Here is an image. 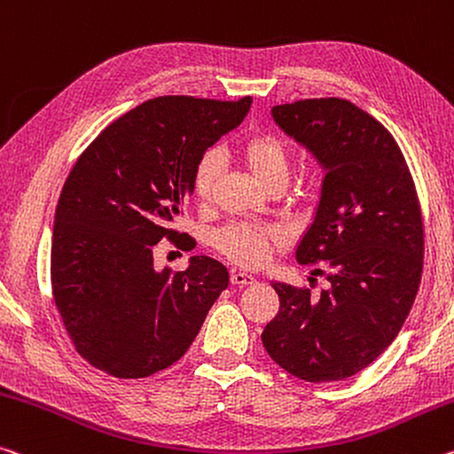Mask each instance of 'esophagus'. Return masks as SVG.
Segmentation results:
<instances>
[{
    "label": "esophagus",
    "mask_w": 454,
    "mask_h": 454,
    "mask_svg": "<svg viewBox=\"0 0 454 454\" xmlns=\"http://www.w3.org/2000/svg\"><path fill=\"white\" fill-rule=\"evenodd\" d=\"M230 280H232V285L236 286H247V285L256 283V278L253 275H248V272H242V270H232Z\"/></svg>",
    "instance_id": "34e87169"
}]
</instances>
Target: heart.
Wrapping results in <instances>:
<instances>
[{"mask_svg":"<svg viewBox=\"0 0 454 454\" xmlns=\"http://www.w3.org/2000/svg\"><path fill=\"white\" fill-rule=\"evenodd\" d=\"M239 157L262 188L270 184L289 182L291 153L277 137H250V139L240 143ZM218 169V157L214 153H206L200 160L196 174H193V190H196L200 200H206L212 193ZM280 240H283V234L278 230L256 228L250 224H234L215 234V244L222 253L247 266L262 264L270 254L272 244Z\"/></svg>","mask_w":454,"mask_h":454,"instance_id":"obj_1","label":"heart"}]
</instances>
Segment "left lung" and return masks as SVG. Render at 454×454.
<instances>
[{
  "mask_svg": "<svg viewBox=\"0 0 454 454\" xmlns=\"http://www.w3.org/2000/svg\"><path fill=\"white\" fill-rule=\"evenodd\" d=\"M272 119L325 171L301 264L325 261L327 289L272 283L280 309L262 331L266 354L305 382H337L376 359L419 293L424 230L419 196L390 131L345 98L272 106Z\"/></svg>",
  "mask_w": 454,
  "mask_h": 454,
  "instance_id": "8db88e82",
  "label": "left lung"
}]
</instances>
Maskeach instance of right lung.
I'll list each match as a JSON object with an SVG mask.
<instances>
[{
	"instance_id": "right-lung-1",
	"label": "right lung",
	"mask_w": 454,
	"mask_h": 454,
	"mask_svg": "<svg viewBox=\"0 0 454 454\" xmlns=\"http://www.w3.org/2000/svg\"><path fill=\"white\" fill-rule=\"evenodd\" d=\"M253 105L157 97L105 129L72 168L54 215V303L78 354L133 380L169 368L228 286V269L192 256L182 272L153 266V247L193 193L201 157Z\"/></svg>"
}]
</instances>
